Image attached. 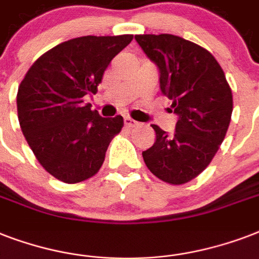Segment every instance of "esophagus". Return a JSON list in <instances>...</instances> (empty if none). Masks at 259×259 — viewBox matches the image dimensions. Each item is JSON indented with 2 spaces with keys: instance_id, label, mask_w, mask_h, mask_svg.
I'll use <instances>...</instances> for the list:
<instances>
[{
  "instance_id": "34e87169",
  "label": "esophagus",
  "mask_w": 259,
  "mask_h": 259,
  "mask_svg": "<svg viewBox=\"0 0 259 259\" xmlns=\"http://www.w3.org/2000/svg\"><path fill=\"white\" fill-rule=\"evenodd\" d=\"M123 122H125V125L127 126V127H134V126L138 125V122L134 121L133 118H130V117L123 118Z\"/></svg>"
}]
</instances>
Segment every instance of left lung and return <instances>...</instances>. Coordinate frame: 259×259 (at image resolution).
Here are the masks:
<instances>
[{
	"mask_svg": "<svg viewBox=\"0 0 259 259\" xmlns=\"http://www.w3.org/2000/svg\"><path fill=\"white\" fill-rule=\"evenodd\" d=\"M136 40L157 66L161 93L179 117L173 134L152 125L156 141L142 157L160 180L184 184L208 166L225 140L233 93L217 59L203 47L168 33L137 34Z\"/></svg>",
	"mask_w": 259,
	"mask_h": 259,
	"instance_id": "1",
	"label": "left lung"
}]
</instances>
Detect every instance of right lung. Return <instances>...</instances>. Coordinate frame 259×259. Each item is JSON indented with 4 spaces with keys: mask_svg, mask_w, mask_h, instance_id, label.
Here are the masks:
<instances>
[{
    "mask_svg": "<svg viewBox=\"0 0 259 259\" xmlns=\"http://www.w3.org/2000/svg\"><path fill=\"white\" fill-rule=\"evenodd\" d=\"M133 34L71 38L32 64L17 93L22 134L41 166L68 184L94 176L123 118H103L83 97L95 94L105 70Z\"/></svg>",
    "mask_w": 259,
    "mask_h": 259,
    "instance_id": "add662e5",
    "label": "right lung"
}]
</instances>
